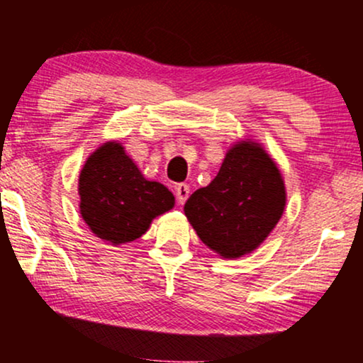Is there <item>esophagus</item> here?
Segmentation results:
<instances>
[{
	"label": "esophagus",
	"instance_id": "1",
	"mask_svg": "<svg viewBox=\"0 0 363 363\" xmlns=\"http://www.w3.org/2000/svg\"><path fill=\"white\" fill-rule=\"evenodd\" d=\"M189 186L187 184H177L176 186V196H177V203L179 205H184L186 199L189 198Z\"/></svg>",
	"mask_w": 363,
	"mask_h": 363
}]
</instances>
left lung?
Segmentation results:
<instances>
[{
  "mask_svg": "<svg viewBox=\"0 0 363 363\" xmlns=\"http://www.w3.org/2000/svg\"><path fill=\"white\" fill-rule=\"evenodd\" d=\"M286 205L285 181L257 141H235L218 174L184 205V215L203 244L223 259L256 251L280 222Z\"/></svg>",
  "mask_w": 363,
  "mask_h": 363,
  "instance_id": "1",
  "label": "left lung"
}]
</instances>
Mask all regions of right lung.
I'll use <instances>...</instances> for the list:
<instances>
[{
	"label": "right lung",
	"mask_w": 363,
	"mask_h": 363,
	"mask_svg": "<svg viewBox=\"0 0 363 363\" xmlns=\"http://www.w3.org/2000/svg\"><path fill=\"white\" fill-rule=\"evenodd\" d=\"M80 213L99 239L121 245L140 239L153 218L172 210L176 198L145 179L123 143L111 140L90 153L78 177Z\"/></svg>",
	"instance_id": "1"
}]
</instances>
